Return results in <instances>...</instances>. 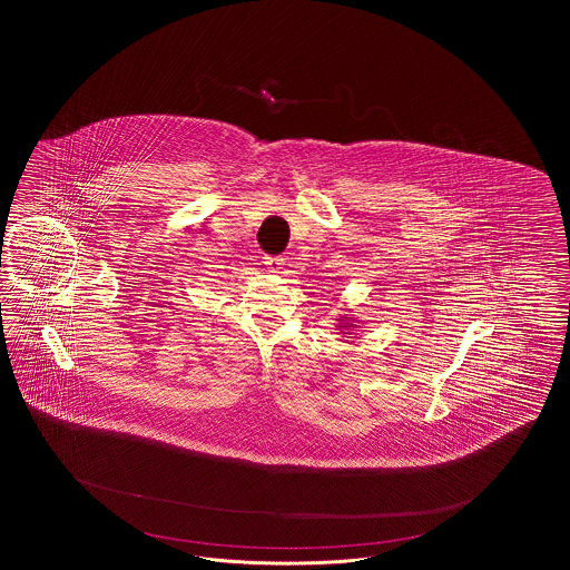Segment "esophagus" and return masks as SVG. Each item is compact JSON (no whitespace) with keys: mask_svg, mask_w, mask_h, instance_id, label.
Returning a JSON list of instances; mask_svg holds the SVG:
<instances>
[{"mask_svg":"<svg viewBox=\"0 0 570 570\" xmlns=\"http://www.w3.org/2000/svg\"><path fill=\"white\" fill-rule=\"evenodd\" d=\"M285 258H281V256H265V265L272 269V272H278V269H283V263Z\"/></svg>","mask_w":570,"mask_h":570,"instance_id":"1","label":"esophagus"}]
</instances>
